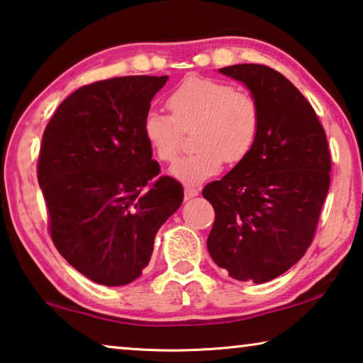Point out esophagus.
Wrapping results in <instances>:
<instances>
[{"instance_id":"esophagus-1","label":"esophagus","mask_w":363,"mask_h":363,"mask_svg":"<svg viewBox=\"0 0 363 363\" xmlns=\"http://www.w3.org/2000/svg\"><path fill=\"white\" fill-rule=\"evenodd\" d=\"M184 195H186V200L197 197L199 189L197 187H192V186H186V187H184Z\"/></svg>"}]
</instances>
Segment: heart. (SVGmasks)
<instances>
[{
	"label": "heart",
	"instance_id": "1",
	"mask_svg": "<svg viewBox=\"0 0 363 363\" xmlns=\"http://www.w3.org/2000/svg\"><path fill=\"white\" fill-rule=\"evenodd\" d=\"M168 108L171 116L158 111L145 114L143 135L161 161L172 163L182 150L184 132L197 128L194 145L199 150L171 169L172 176L189 184L216 174L224 161H244L260 134L262 113L255 96L224 80L189 76L169 94Z\"/></svg>",
	"mask_w": 363,
	"mask_h": 363
}]
</instances>
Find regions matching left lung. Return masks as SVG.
<instances>
[{
  "label": "left lung",
  "mask_w": 363,
  "mask_h": 363,
  "mask_svg": "<svg viewBox=\"0 0 363 363\" xmlns=\"http://www.w3.org/2000/svg\"><path fill=\"white\" fill-rule=\"evenodd\" d=\"M220 72L249 87L262 125L249 157L202 191L215 208L206 247L231 278L262 284L312 244L330 191V147L315 109L283 74L264 65Z\"/></svg>",
  "instance_id": "obj_1"
}]
</instances>
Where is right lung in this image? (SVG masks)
Listing matches in <instances>:
<instances>
[{"mask_svg":"<svg viewBox=\"0 0 363 363\" xmlns=\"http://www.w3.org/2000/svg\"><path fill=\"white\" fill-rule=\"evenodd\" d=\"M168 76H125L84 85L43 132L37 177L48 231L66 262L103 286H124L150 262L155 235L184 199L160 174L143 118Z\"/></svg>","mask_w":363,"mask_h":363,"instance_id":"obj_1","label":"right lung"}]
</instances>
